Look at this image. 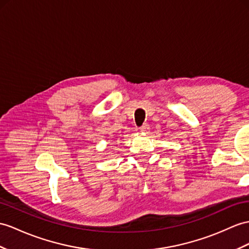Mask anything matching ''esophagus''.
Wrapping results in <instances>:
<instances>
[{
  "mask_svg": "<svg viewBox=\"0 0 249 249\" xmlns=\"http://www.w3.org/2000/svg\"><path fill=\"white\" fill-rule=\"evenodd\" d=\"M149 130H150L149 124H143L142 126H141V129H139V131H141L142 133H148Z\"/></svg>",
  "mask_w": 249,
  "mask_h": 249,
  "instance_id": "34e87169",
  "label": "esophagus"
}]
</instances>
